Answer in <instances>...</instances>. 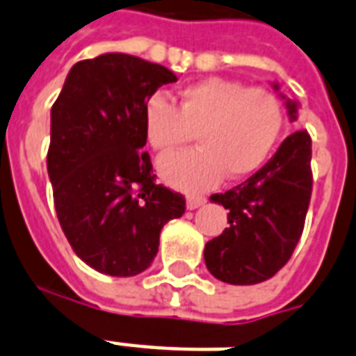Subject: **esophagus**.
<instances>
[{
  "label": "esophagus",
  "instance_id": "34e87169",
  "mask_svg": "<svg viewBox=\"0 0 356 356\" xmlns=\"http://www.w3.org/2000/svg\"><path fill=\"white\" fill-rule=\"evenodd\" d=\"M205 197L203 195H188L186 197V209L188 211H195V209H200L201 205H205Z\"/></svg>",
  "mask_w": 356,
  "mask_h": 356
}]
</instances>
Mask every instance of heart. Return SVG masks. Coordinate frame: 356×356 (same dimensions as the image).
<instances>
[{
	"mask_svg": "<svg viewBox=\"0 0 356 356\" xmlns=\"http://www.w3.org/2000/svg\"><path fill=\"white\" fill-rule=\"evenodd\" d=\"M282 129L281 103L264 88L205 77L181 92L179 108L153 94L144 105V134L166 153L197 138L201 147L159 159L156 172L173 188L197 192L229 179L248 177L273 149Z\"/></svg>",
	"mask_w": 356,
	"mask_h": 356,
	"instance_id": "b5f03b06",
	"label": "heart"
}]
</instances>
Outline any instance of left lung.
<instances>
[{"mask_svg": "<svg viewBox=\"0 0 356 356\" xmlns=\"http://www.w3.org/2000/svg\"><path fill=\"white\" fill-rule=\"evenodd\" d=\"M279 90V85L273 83ZM290 122L298 120L299 103L281 94ZM312 142L307 131L284 138L275 155L248 181L211 195L229 211L231 223L205 243V264L227 284H259L286 264L303 233L312 194Z\"/></svg>", "mask_w": 356, "mask_h": 356, "instance_id": "8db88e82", "label": "left lung"}]
</instances>
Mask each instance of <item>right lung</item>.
<instances>
[{
	"label": "right lung",
	"instance_id": "1",
	"mask_svg": "<svg viewBox=\"0 0 356 356\" xmlns=\"http://www.w3.org/2000/svg\"><path fill=\"white\" fill-rule=\"evenodd\" d=\"M173 72L125 53L74 64L51 107L47 175L58 222L85 264L113 277L147 270L184 195L155 184L144 105Z\"/></svg>",
	"mask_w": 356,
	"mask_h": 356
}]
</instances>
